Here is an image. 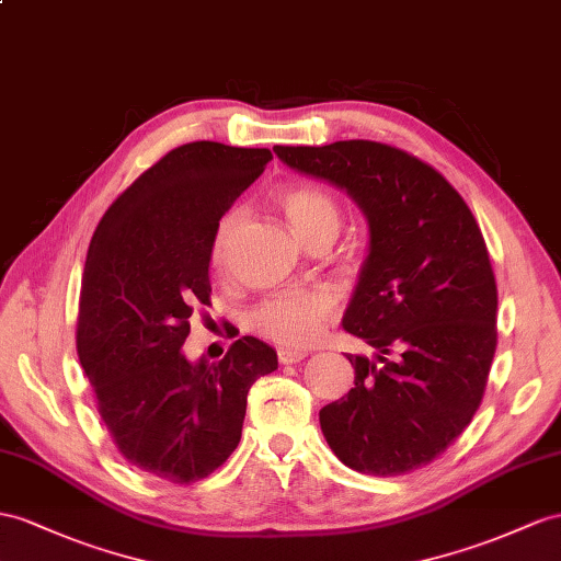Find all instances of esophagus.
I'll use <instances>...</instances> for the list:
<instances>
[{"label":"esophagus","instance_id":"34e87169","mask_svg":"<svg viewBox=\"0 0 561 561\" xmlns=\"http://www.w3.org/2000/svg\"><path fill=\"white\" fill-rule=\"evenodd\" d=\"M306 355H308L306 351H296V348H279V353H277L282 365H296V363L304 360Z\"/></svg>","mask_w":561,"mask_h":561}]
</instances>
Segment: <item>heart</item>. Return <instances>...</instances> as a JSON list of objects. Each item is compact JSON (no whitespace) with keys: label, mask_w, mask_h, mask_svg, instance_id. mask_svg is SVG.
I'll return each instance as SVG.
<instances>
[{"label":"heart","mask_w":561,"mask_h":561,"mask_svg":"<svg viewBox=\"0 0 561 561\" xmlns=\"http://www.w3.org/2000/svg\"><path fill=\"white\" fill-rule=\"evenodd\" d=\"M277 206L284 210L296 237L310 243L322 234H336L341 225L339 201L318 184H286L275 194ZM239 208H229L215 225L210 261L222 272L227 267L229 247L239 227ZM336 308V294L327 286L310 289H289L270 296L253 312V327L270 341L282 346L304 348L322 334L324 324Z\"/></svg>","instance_id":"heart-1"}]
</instances>
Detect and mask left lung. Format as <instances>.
Instances as JSON below:
<instances>
[{"instance_id": "obj_1", "label": "left lung", "mask_w": 561, "mask_h": 561, "mask_svg": "<svg viewBox=\"0 0 561 561\" xmlns=\"http://www.w3.org/2000/svg\"><path fill=\"white\" fill-rule=\"evenodd\" d=\"M275 153L346 190L369 227L343 329L377 353L346 355L355 386L320 410L329 448L369 477L426 467L479 410L497 346V286L481 229L438 170L389 144Z\"/></svg>"}]
</instances>
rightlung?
I'll return each mask as SVG.
<instances>
[{"label":"right lung","mask_w":561,"mask_h":561,"mask_svg":"<svg viewBox=\"0 0 561 561\" xmlns=\"http://www.w3.org/2000/svg\"><path fill=\"white\" fill-rule=\"evenodd\" d=\"M270 149L192 141L168 151L104 213L82 272L78 357L127 462L170 483L206 479L234 453L247 396L277 353L241 336L218 363L182 343L210 306L215 225L263 175Z\"/></svg>","instance_id":"obj_1"}]
</instances>
